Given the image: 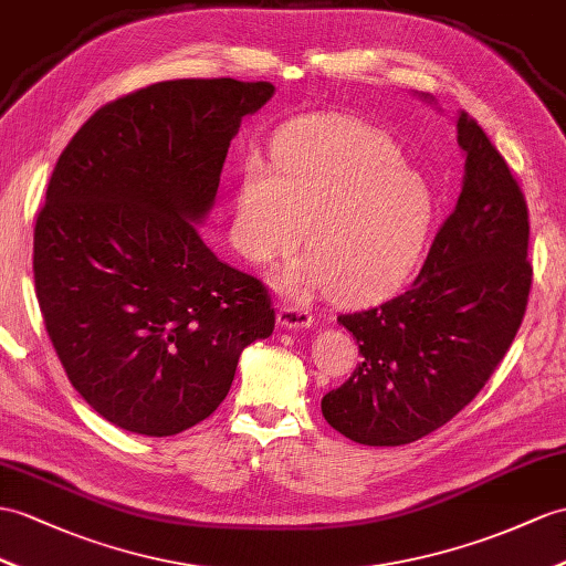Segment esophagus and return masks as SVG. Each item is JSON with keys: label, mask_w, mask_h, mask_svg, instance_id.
I'll return each instance as SVG.
<instances>
[{"label": "esophagus", "mask_w": 566, "mask_h": 566, "mask_svg": "<svg viewBox=\"0 0 566 566\" xmlns=\"http://www.w3.org/2000/svg\"><path fill=\"white\" fill-rule=\"evenodd\" d=\"M312 314L307 310L300 307H281L279 312V326L287 331H300V328H310L312 326Z\"/></svg>", "instance_id": "1"}]
</instances>
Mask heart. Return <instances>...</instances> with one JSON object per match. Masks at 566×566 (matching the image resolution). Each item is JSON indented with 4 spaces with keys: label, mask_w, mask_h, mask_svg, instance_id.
Segmentation results:
<instances>
[{
    "label": "heart",
    "mask_w": 566,
    "mask_h": 566,
    "mask_svg": "<svg viewBox=\"0 0 566 566\" xmlns=\"http://www.w3.org/2000/svg\"><path fill=\"white\" fill-rule=\"evenodd\" d=\"M275 163L279 172L259 158L244 165L232 232L254 264L293 254L305 235L310 252L281 273L283 295L331 291L360 305L394 293L418 266L434 189L389 134L353 117H312L281 136Z\"/></svg>",
    "instance_id": "heart-1"
}]
</instances>
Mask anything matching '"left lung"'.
<instances>
[{"label": "left lung", "instance_id": "obj_1", "mask_svg": "<svg viewBox=\"0 0 566 566\" xmlns=\"http://www.w3.org/2000/svg\"><path fill=\"white\" fill-rule=\"evenodd\" d=\"M457 132L465 156L461 195L418 279L379 307L338 316L363 360L322 398V412L357 444L401 447L447 424L485 387L526 312V201L500 150L463 109Z\"/></svg>", "mask_w": 566, "mask_h": 566}]
</instances>
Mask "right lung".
I'll list each match as a JSON object with an SVG mask.
<instances>
[{
  "label": "right lung",
  "instance_id": "obj_1",
  "mask_svg": "<svg viewBox=\"0 0 566 566\" xmlns=\"http://www.w3.org/2000/svg\"><path fill=\"white\" fill-rule=\"evenodd\" d=\"M269 81H160L103 105L54 165L33 275L69 381L122 430L170 437L223 403L269 338L266 287L199 235L244 117Z\"/></svg>",
  "mask_w": 566,
  "mask_h": 566
}]
</instances>
